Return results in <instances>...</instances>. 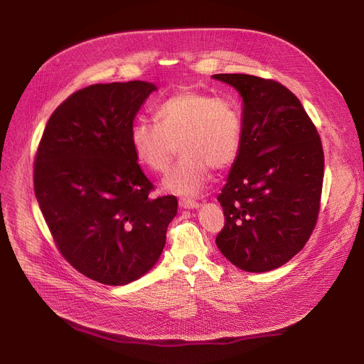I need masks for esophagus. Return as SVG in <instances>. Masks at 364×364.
Instances as JSON below:
<instances>
[{
    "mask_svg": "<svg viewBox=\"0 0 364 364\" xmlns=\"http://www.w3.org/2000/svg\"><path fill=\"white\" fill-rule=\"evenodd\" d=\"M178 205H180V208H183V209H198V208L200 206L199 202L192 200V199H188V198H181V199L178 200Z\"/></svg>",
    "mask_w": 364,
    "mask_h": 364,
    "instance_id": "34e87169",
    "label": "esophagus"
}]
</instances>
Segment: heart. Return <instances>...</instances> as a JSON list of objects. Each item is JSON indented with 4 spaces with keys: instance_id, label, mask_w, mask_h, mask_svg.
<instances>
[{
    "instance_id": "heart-1",
    "label": "heart",
    "mask_w": 364,
    "mask_h": 364,
    "mask_svg": "<svg viewBox=\"0 0 364 364\" xmlns=\"http://www.w3.org/2000/svg\"><path fill=\"white\" fill-rule=\"evenodd\" d=\"M156 122L139 119L129 129L131 147L140 164L165 172L177 153L181 159L162 180L176 195H198L213 176L237 158L242 122L235 106L203 91L184 88L162 102Z\"/></svg>"
}]
</instances>
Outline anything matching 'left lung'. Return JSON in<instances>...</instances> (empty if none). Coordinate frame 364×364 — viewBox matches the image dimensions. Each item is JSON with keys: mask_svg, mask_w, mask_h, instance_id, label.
I'll use <instances>...</instances> for the list:
<instances>
[{"mask_svg": "<svg viewBox=\"0 0 364 364\" xmlns=\"http://www.w3.org/2000/svg\"><path fill=\"white\" fill-rule=\"evenodd\" d=\"M242 97V139L218 196L225 224L221 254L237 269H279L310 239L317 221L324 158L301 102L282 84L245 73H217Z\"/></svg>", "mask_w": 364, "mask_h": 364, "instance_id": "left-lung-1", "label": "left lung"}]
</instances>
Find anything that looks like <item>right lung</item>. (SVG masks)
<instances>
[{
  "label": "right lung",
  "instance_id": "1",
  "mask_svg": "<svg viewBox=\"0 0 364 364\" xmlns=\"http://www.w3.org/2000/svg\"><path fill=\"white\" fill-rule=\"evenodd\" d=\"M156 85L94 84L50 117L33 168L35 196L66 261L110 286L140 279L158 262L177 198L153 188L129 129Z\"/></svg>",
  "mask_w": 364,
  "mask_h": 364
}]
</instances>
